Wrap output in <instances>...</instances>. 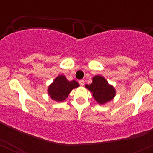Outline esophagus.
Here are the masks:
<instances>
[{"instance_id": "1", "label": "esophagus", "mask_w": 153, "mask_h": 153, "mask_svg": "<svg viewBox=\"0 0 153 153\" xmlns=\"http://www.w3.org/2000/svg\"><path fill=\"white\" fill-rule=\"evenodd\" d=\"M84 83H85V81H84L83 80H80V81H79V84H80L81 86H82V85H84Z\"/></svg>"}]
</instances>
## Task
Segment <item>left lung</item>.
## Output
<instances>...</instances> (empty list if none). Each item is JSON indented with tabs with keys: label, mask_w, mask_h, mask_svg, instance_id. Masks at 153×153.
I'll return each instance as SVG.
<instances>
[{
	"label": "left lung",
	"mask_w": 153,
	"mask_h": 153,
	"mask_svg": "<svg viewBox=\"0 0 153 153\" xmlns=\"http://www.w3.org/2000/svg\"><path fill=\"white\" fill-rule=\"evenodd\" d=\"M85 88L92 93L94 98L100 104H104L113 99L116 94L114 88L101 75L94 76L92 83L85 85Z\"/></svg>",
	"instance_id": "8db88e82"
}]
</instances>
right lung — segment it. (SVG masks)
Returning a JSON list of instances; mask_svg holds the SVG:
<instances>
[{
	"instance_id": "add662e5",
	"label": "right lung",
	"mask_w": 153,
	"mask_h": 153,
	"mask_svg": "<svg viewBox=\"0 0 153 153\" xmlns=\"http://www.w3.org/2000/svg\"><path fill=\"white\" fill-rule=\"evenodd\" d=\"M79 83L75 80L68 81L65 76L60 75L57 76L53 82L48 88V94L50 98L56 101H65L73 88L79 86Z\"/></svg>"
}]
</instances>
